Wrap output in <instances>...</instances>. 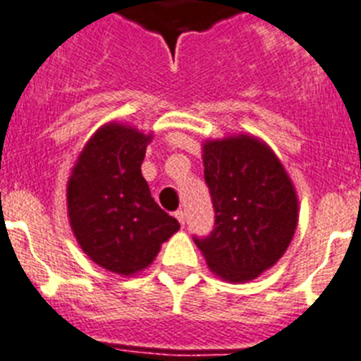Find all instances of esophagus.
Here are the masks:
<instances>
[{
	"mask_svg": "<svg viewBox=\"0 0 361 361\" xmlns=\"http://www.w3.org/2000/svg\"><path fill=\"white\" fill-rule=\"evenodd\" d=\"M175 217H177V221L180 223V226H184V224H186V214H184L183 210H178L177 214H175Z\"/></svg>",
	"mask_w": 361,
	"mask_h": 361,
	"instance_id": "1",
	"label": "esophagus"
}]
</instances>
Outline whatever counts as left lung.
I'll use <instances>...</instances> for the list:
<instances>
[{
    "label": "left lung",
    "instance_id": "1",
    "mask_svg": "<svg viewBox=\"0 0 361 361\" xmlns=\"http://www.w3.org/2000/svg\"><path fill=\"white\" fill-rule=\"evenodd\" d=\"M202 164L215 228L195 239L197 248L223 281H252L292 243L300 219L294 183L272 147L250 133L204 140Z\"/></svg>",
    "mask_w": 361,
    "mask_h": 361
}]
</instances>
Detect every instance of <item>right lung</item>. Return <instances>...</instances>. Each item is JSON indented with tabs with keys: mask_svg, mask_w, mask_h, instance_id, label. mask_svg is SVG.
Here are the masks:
<instances>
[{
	"mask_svg": "<svg viewBox=\"0 0 361 361\" xmlns=\"http://www.w3.org/2000/svg\"><path fill=\"white\" fill-rule=\"evenodd\" d=\"M151 138L135 126L107 122L85 142L67 180V217L80 248L124 277L147 269L180 228L153 201L142 177Z\"/></svg>",
	"mask_w": 361,
	"mask_h": 361,
	"instance_id": "add662e5",
	"label": "right lung"
}]
</instances>
